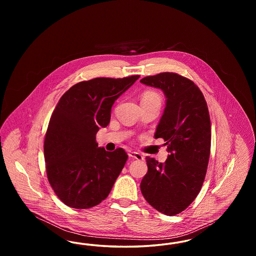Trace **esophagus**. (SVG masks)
I'll list each match as a JSON object with an SVG mask.
<instances>
[{
  "label": "esophagus",
  "mask_w": 256,
  "mask_h": 256,
  "mask_svg": "<svg viewBox=\"0 0 256 256\" xmlns=\"http://www.w3.org/2000/svg\"><path fill=\"white\" fill-rule=\"evenodd\" d=\"M128 156L137 159V160H144V156L136 152H128Z\"/></svg>",
  "instance_id": "esophagus-1"
}]
</instances>
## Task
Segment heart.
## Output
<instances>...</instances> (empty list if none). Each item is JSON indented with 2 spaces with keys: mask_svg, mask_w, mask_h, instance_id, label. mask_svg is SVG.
I'll return each mask as SVG.
<instances>
[{
  "mask_svg": "<svg viewBox=\"0 0 256 256\" xmlns=\"http://www.w3.org/2000/svg\"><path fill=\"white\" fill-rule=\"evenodd\" d=\"M142 100H158L160 102V97L158 94L154 93V92H146L143 96Z\"/></svg>",
  "mask_w": 256,
  "mask_h": 256,
  "instance_id": "b5f03b06",
  "label": "heart"
}]
</instances>
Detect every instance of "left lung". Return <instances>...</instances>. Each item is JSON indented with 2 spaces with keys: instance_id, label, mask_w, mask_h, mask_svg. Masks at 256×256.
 <instances>
[{
  "instance_id": "1",
  "label": "left lung",
  "mask_w": 256,
  "mask_h": 256,
  "mask_svg": "<svg viewBox=\"0 0 256 256\" xmlns=\"http://www.w3.org/2000/svg\"><path fill=\"white\" fill-rule=\"evenodd\" d=\"M140 82L161 89L166 97L154 137L165 140L169 152L164 163L146 158L141 192L154 209L174 216L193 202L206 178L211 146L206 102L192 80L178 74L160 73Z\"/></svg>"
}]
</instances>
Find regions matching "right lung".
<instances>
[{"instance_id":"1","label":"right lung","mask_w":256,"mask_h":256,"mask_svg":"<svg viewBox=\"0 0 256 256\" xmlns=\"http://www.w3.org/2000/svg\"><path fill=\"white\" fill-rule=\"evenodd\" d=\"M140 76L96 78L66 91L50 119L44 156L50 184L66 206L86 209L108 198L128 160L122 148H98L96 134L110 122L111 108Z\"/></svg>"}]
</instances>
